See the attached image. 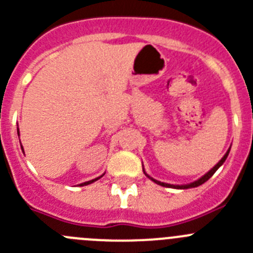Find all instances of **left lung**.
<instances>
[{
  "instance_id": "obj_1",
  "label": "left lung",
  "mask_w": 253,
  "mask_h": 253,
  "mask_svg": "<svg viewBox=\"0 0 253 253\" xmlns=\"http://www.w3.org/2000/svg\"><path fill=\"white\" fill-rule=\"evenodd\" d=\"M228 154H229V149H228V151L226 152V155H224V156H223V158L220 159L219 163H218L217 165H215L214 168H213V169L209 170V171L207 172L206 175H203V176L200 177V179H198V180L193 181V183H190V184H186V185H171V184L161 183V181H158V180H155V179H152V177H151V176H149V175H147L146 172H145V171H143V172H145V175H146V176L149 177V179H151V180L154 181V183L159 184V185H161V186H166V188H175V189H189V188H195V186H199V185H202V184H204V183H206L207 180H208L209 177L213 176V174H214V172L217 171L218 169H219L220 166H222V164L224 163V161H226V159H227V156H228Z\"/></svg>"
}]
</instances>
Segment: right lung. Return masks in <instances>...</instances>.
Instances as JSON below:
<instances>
[{"label":"right lung","instance_id":"add662e5","mask_svg":"<svg viewBox=\"0 0 253 253\" xmlns=\"http://www.w3.org/2000/svg\"><path fill=\"white\" fill-rule=\"evenodd\" d=\"M17 133H19V136H20V132H19V129H17ZM21 149H22V146H21ZM24 150V149H22ZM101 177V176H99ZM99 177H95V179H93V180H89V181H85V183H82V184H79V185L81 186H83V185H88V184H92V183H94L95 180H98Z\"/></svg>","mask_w":253,"mask_h":253}]
</instances>
